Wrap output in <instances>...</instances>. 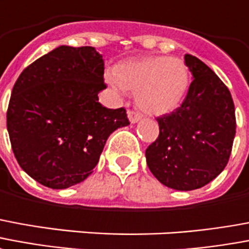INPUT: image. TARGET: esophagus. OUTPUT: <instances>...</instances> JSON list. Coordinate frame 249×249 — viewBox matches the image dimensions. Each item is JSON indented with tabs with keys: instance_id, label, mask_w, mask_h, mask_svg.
<instances>
[{
	"instance_id": "esophagus-1",
	"label": "esophagus",
	"mask_w": 249,
	"mask_h": 249,
	"mask_svg": "<svg viewBox=\"0 0 249 249\" xmlns=\"http://www.w3.org/2000/svg\"><path fill=\"white\" fill-rule=\"evenodd\" d=\"M128 119H129V121L132 124H134V123H137L139 120L142 119V115L139 113V112H136V110L129 109L128 110Z\"/></svg>"
}]
</instances>
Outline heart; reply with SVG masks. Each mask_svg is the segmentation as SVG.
<instances>
[{
    "label": "heart",
    "instance_id": "heart-1",
    "mask_svg": "<svg viewBox=\"0 0 249 249\" xmlns=\"http://www.w3.org/2000/svg\"><path fill=\"white\" fill-rule=\"evenodd\" d=\"M107 80L120 92H136L137 106L150 115H165L183 100L190 86L185 60L169 56H142L120 63L107 72Z\"/></svg>",
    "mask_w": 249,
    "mask_h": 249
}]
</instances>
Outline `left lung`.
<instances>
[{"label":"left lung","instance_id":"8db88e82","mask_svg":"<svg viewBox=\"0 0 249 249\" xmlns=\"http://www.w3.org/2000/svg\"><path fill=\"white\" fill-rule=\"evenodd\" d=\"M193 73L181 107L157 117L160 134L145 152L146 163L162 185L181 191L200 189L227 165L236 133L235 106L227 86L190 54Z\"/></svg>","mask_w":249,"mask_h":249}]
</instances>
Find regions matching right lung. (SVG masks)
I'll return each mask as SVG.
<instances>
[{"instance_id":"obj_1","label":"right lung","mask_w":249,"mask_h":249,"mask_svg":"<svg viewBox=\"0 0 249 249\" xmlns=\"http://www.w3.org/2000/svg\"><path fill=\"white\" fill-rule=\"evenodd\" d=\"M104 88V60L91 46H59L22 71L6 125L17 161L33 179L67 189L91 176L109 134L129 125L125 108L99 103Z\"/></svg>"}]
</instances>
